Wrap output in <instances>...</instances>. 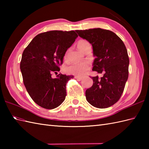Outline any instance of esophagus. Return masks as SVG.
<instances>
[{
	"label": "esophagus",
	"mask_w": 149,
	"mask_h": 149,
	"mask_svg": "<svg viewBox=\"0 0 149 149\" xmlns=\"http://www.w3.org/2000/svg\"><path fill=\"white\" fill-rule=\"evenodd\" d=\"M75 78L78 81H80L82 80V77H79V76H75Z\"/></svg>",
	"instance_id": "obj_1"
}]
</instances>
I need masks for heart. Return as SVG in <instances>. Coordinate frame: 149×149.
<instances>
[{
    "label": "heart",
    "mask_w": 149,
    "mask_h": 149,
    "mask_svg": "<svg viewBox=\"0 0 149 149\" xmlns=\"http://www.w3.org/2000/svg\"><path fill=\"white\" fill-rule=\"evenodd\" d=\"M90 46V44L86 40H81L77 43V47L81 51L84 52L85 50L88 47ZM68 58V54L66 53L64 59L66 60ZM90 68V64L88 62H83L80 63H70L66 66L64 68V70L66 73L72 74L76 76H81L83 75Z\"/></svg>",
    "instance_id": "b5f03b06"
}]
</instances>
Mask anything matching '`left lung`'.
<instances>
[{"label":"left lung","instance_id":"obj_1","mask_svg":"<svg viewBox=\"0 0 149 149\" xmlns=\"http://www.w3.org/2000/svg\"><path fill=\"white\" fill-rule=\"evenodd\" d=\"M82 38L93 47V71L104 74L91 77L92 86L86 90L88 102L97 108H107L117 102L124 90L129 75V59L122 40L109 30L95 28L77 30Z\"/></svg>","mask_w":149,"mask_h":149}]
</instances>
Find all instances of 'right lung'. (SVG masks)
I'll return each instance as SVG.
<instances>
[{
	"instance_id": "right-lung-1",
	"label": "right lung",
	"mask_w": 149,
	"mask_h": 149,
	"mask_svg": "<svg viewBox=\"0 0 149 149\" xmlns=\"http://www.w3.org/2000/svg\"><path fill=\"white\" fill-rule=\"evenodd\" d=\"M78 37L74 31H50L34 38L22 54L23 82L34 102L47 109L61 105L66 95V84L72 75L59 74L68 48Z\"/></svg>"
}]
</instances>
